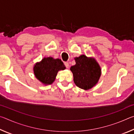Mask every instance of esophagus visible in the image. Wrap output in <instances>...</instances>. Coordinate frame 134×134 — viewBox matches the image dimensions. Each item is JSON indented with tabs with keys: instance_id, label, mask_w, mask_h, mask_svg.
<instances>
[{
	"instance_id": "34e87169",
	"label": "esophagus",
	"mask_w": 134,
	"mask_h": 134,
	"mask_svg": "<svg viewBox=\"0 0 134 134\" xmlns=\"http://www.w3.org/2000/svg\"><path fill=\"white\" fill-rule=\"evenodd\" d=\"M64 65H65V66L66 67V68H69V63H68V62H65L64 63Z\"/></svg>"
}]
</instances>
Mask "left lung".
<instances>
[{
	"instance_id": "8db88e82",
	"label": "left lung",
	"mask_w": 134,
	"mask_h": 134,
	"mask_svg": "<svg viewBox=\"0 0 134 134\" xmlns=\"http://www.w3.org/2000/svg\"><path fill=\"white\" fill-rule=\"evenodd\" d=\"M76 64L70 67L73 80L77 87L89 90L96 85L101 76V69L96 60L81 55L75 58Z\"/></svg>"
}]
</instances>
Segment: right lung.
<instances>
[{
  "mask_svg": "<svg viewBox=\"0 0 134 134\" xmlns=\"http://www.w3.org/2000/svg\"><path fill=\"white\" fill-rule=\"evenodd\" d=\"M65 69L64 63L60 59L44 57L34 67L35 77L45 85H51L55 80L57 72Z\"/></svg>",
  "mask_w": 134,
  "mask_h": 134,
  "instance_id": "add662e5",
  "label": "right lung"
}]
</instances>
